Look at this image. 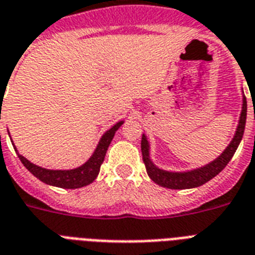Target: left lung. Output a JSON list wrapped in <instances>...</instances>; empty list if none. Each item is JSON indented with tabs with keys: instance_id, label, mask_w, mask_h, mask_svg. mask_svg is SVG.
Returning a JSON list of instances; mask_svg holds the SVG:
<instances>
[{
	"instance_id": "left-lung-1",
	"label": "left lung",
	"mask_w": 255,
	"mask_h": 255,
	"mask_svg": "<svg viewBox=\"0 0 255 255\" xmlns=\"http://www.w3.org/2000/svg\"><path fill=\"white\" fill-rule=\"evenodd\" d=\"M246 112H248V104H246V98L244 96L242 98V111L240 115V120H238L237 129H236V133H234L229 145L225 148V151L222 152L217 159H214L213 161H210L204 167L185 170V172H170V170H164L156 167L149 156V143H148L147 136L143 133L141 153H143V161L147 168L148 176L151 177L152 181H155L156 184H159L160 186H164V188H169V189H190V188L204 185L205 182L216 177L228 165L230 159L237 151L242 136H244V131H245Z\"/></svg>"
}]
</instances>
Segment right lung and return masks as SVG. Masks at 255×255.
<instances>
[{"instance_id": "right-lung-1", "label": "right lung", "mask_w": 255, "mask_h": 255, "mask_svg": "<svg viewBox=\"0 0 255 255\" xmlns=\"http://www.w3.org/2000/svg\"><path fill=\"white\" fill-rule=\"evenodd\" d=\"M123 123V120L118 122L108 131L104 132L91 157L85 164H82L81 167L74 168V169H46V168L38 167L35 164L30 163L26 157L19 155L17 148H14V149L18 153V157L22 161V164L25 165L26 169L29 170L30 173H33L37 178H39L42 182H45L47 185L65 188V189H77V188H82V186L91 184L98 177L100 165L104 161L108 145L111 144L112 139L115 136V132L119 129Z\"/></svg>"}]
</instances>
